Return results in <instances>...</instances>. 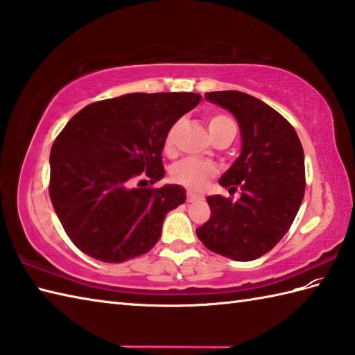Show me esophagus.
<instances>
[{
  "label": "esophagus",
  "mask_w": 355,
  "mask_h": 355,
  "mask_svg": "<svg viewBox=\"0 0 355 355\" xmlns=\"http://www.w3.org/2000/svg\"><path fill=\"white\" fill-rule=\"evenodd\" d=\"M198 200H201L200 195H195L192 192H187V202H195V201H198Z\"/></svg>",
  "instance_id": "esophagus-1"
}]
</instances>
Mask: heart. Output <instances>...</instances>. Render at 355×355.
<instances>
[{
  "mask_svg": "<svg viewBox=\"0 0 355 355\" xmlns=\"http://www.w3.org/2000/svg\"><path fill=\"white\" fill-rule=\"evenodd\" d=\"M207 126L210 135H215L221 130L227 126H235L229 117L223 114H214L207 119ZM178 123L173 125L168 135L164 139V150L166 153H172L173 143H175V134H177ZM215 173V166L207 162L198 160V158H184V160L178 162L172 168V178L173 182L186 186L191 191H201L206 186L207 180Z\"/></svg>",
  "mask_w": 355,
  "mask_h": 355,
  "instance_id": "1",
  "label": "heart"
}]
</instances>
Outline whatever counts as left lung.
Returning <instances> with one entry per match:
<instances>
[{
    "label": "left lung",
    "instance_id": "1",
    "mask_svg": "<svg viewBox=\"0 0 355 355\" xmlns=\"http://www.w3.org/2000/svg\"><path fill=\"white\" fill-rule=\"evenodd\" d=\"M206 99L230 111L241 130V154L220 178L241 198L207 197L209 221L197 236L233 261L270 252L294 221L305 193V158L294 128L267 103L241 92H212Z\"/></svg>",
    "mask_w": 355,
    "mask_h": 355
}]
</instances>
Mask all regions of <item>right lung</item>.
I'll return each instance as SVG.
<instances>
[{
  "mask_svg": "<svg viewBox=\"0 0 355 355\" xmlns=\"http://www.w3.org/2000/svg\"><path fill=\"white\" fill-rule=\"evenodd\" d=\"M200 101L197 93H132L87 105L65 125L50 153L49 192L79 250L119 263L157 244L166 214L186 201L184 187L134 183L164 177L166 135Z\"/></svg>",
  "mask_w": 355,
  "mask_h": 355,
  "instance_id": "obj_1",
  "label": "right lung"
}]
</instances>
